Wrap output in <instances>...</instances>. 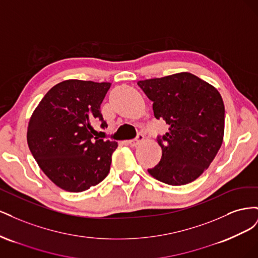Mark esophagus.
Segmentation results:
<instances>
[{
  "instance_id": "esophagus-1",
  "label": "esophagus",
  "mask_w": 258,
  "mask_h": 258,
  "mask_svg": "<svg viewBox=\"0 0 258 258\" xmlns=\"http://www.w3.org/2000/svg\"><path fill=\"white\" fill-rule=\"evenodd\" d=\"M143 141H144V136L141 135V134H139L138 137L135 140H130V141H128V144L132 147H137L139 144H141Z\"/></svg>"
}]
</instances>
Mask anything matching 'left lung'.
<instances>
[{"label":"left lung","instance_id":"1","mask_svg":"<svg viewBox=\"0 0 258 258\" xmlns=\"http://www.w3.org/2000/svg\"><path fill=\"white\" fill-rule=\"evenodd\" d=\"M138 85L153 101L156 118L170 126L158 140L161 159L148 173L172 186L191 183L209 168L223 143L225 106L220 92L188 72Z\"/></svg>","mask_w":258,"mask_h":258}]
</instances>
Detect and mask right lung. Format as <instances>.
<instances>
[{
    "label": "right lung",
    "mask_w": 258,
    "mask_h": 258,
    "mask_svg": "<svg viewBox=\"0 0 258 258\" xmlns=\"http://www.w3.org/2000/svg\"><path fill=\"white\" fill-rule=\"evenodd\" d=\"M111 83L67 80L48 90L30 117L27 141L38 167L61 189L81 192L110 172L117 142L93 137L92 122Z\"/></svg>",
    "instance_id": "obj_1"
}]
</instances>
